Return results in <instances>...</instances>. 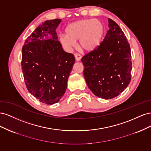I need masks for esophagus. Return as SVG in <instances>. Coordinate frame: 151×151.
<instances>
[{"mask_svg": "<svg viewBox=\"0 0 151 151\" xmlns=\"http://www.w3.org/2000/svg\"><path fill=\"white\" fill-rule=\"evenodd\" d=\"M74 57H75V58H76V61H79V60H81V55H79V54H78V53H76V54L74 55Z\"/></svg>", "mask_w": 151, "mask_h": 151, "instance_id": "obj_1", "label": "esophagus"}]
</instances>
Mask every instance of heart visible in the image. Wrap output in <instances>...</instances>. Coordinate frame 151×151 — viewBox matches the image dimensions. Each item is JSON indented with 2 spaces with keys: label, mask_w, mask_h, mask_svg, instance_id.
Wrapping results in <instances>:
<instances>
[{
  "label": "heart",
  "mask_w": 151,
  "mask_h": 151,
  "mask_svg": "<svg viewBox=\"0 0 151 151\" xmlns=\"http://www.w3.org/2000/svg\"><path fill=\"white\" fill-rule=\"evenodd\" d=\"M66 34L62 35L59 40L62 46L70 50L79 41V47L84 52H91L96 48L101 42L104 34V26L98 19H83L68 25Z\"/></svg>",
  "instance_id": "1"
}]
</instances>
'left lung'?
Here are the masks:
<instances>
[{"instance_id": "8db88e82", "label": "left lung", "mask_w": 151, "mask_h": 151, "mask_svg": "<svg viewBox=\"0 0 151 151\" xmlns=\"http://www.w3.org/2000/svg\"><path fill=\"white\" fill-rule=\"evenodd\" d=\"M109 30L104 39L81 61L87 85L96 96L112 99L122 93L131 81V50L125 34L108 18Z\"/></svg>"}]
</instances>
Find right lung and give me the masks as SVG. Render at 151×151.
<instances>
[{"instance_id":"add662e5","label":"right lung","mask_w":151,"mask_h":151,"mask_svg":"<svg viewBox=\"0 0 151 151\" xmlns=\"http://www.w3.org/2000/svg\"><path fill=\"white\" fill-rule=\"evenodd\" d=\"M60 19L45 21L25 41L21 68L29 92L42 103L53 104L64 94L75 62L58 40L56 29Z\"/></svg>"}]
</instances>
